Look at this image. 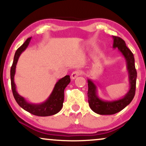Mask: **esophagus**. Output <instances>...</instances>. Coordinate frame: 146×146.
Segmentation results:
<instances>
[{
    "mask_svg": "<svg viewBox=\"0 0 146 146\" xmlns=\"http://www.w3.org/2000/svg\"><path fill=\"white\" fill-rule=\"evenodd\" d=\"M81 74V72L80 70H76L74 72H73L71 74V78L72 80H74L76 78H77L78 76Z\"/></svg>",
    "mask_w": 146,
    "mask_h": 146,
    "instance_id": "1",
    "label": "esophagus"
}]
</instances>
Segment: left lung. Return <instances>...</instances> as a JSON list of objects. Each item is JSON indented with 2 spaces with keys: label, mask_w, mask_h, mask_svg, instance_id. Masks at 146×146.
Wrapping results in <instances>:
<instances>
[{
  "label": "left lung",
  "mask_w": 146,
  "mask_h": 146,
  "mask_svg": "<svg viewBox=\"0 0 146 146\" xmlns=\"http://www.w3.org/2000/svg\"><path fill=\"white\" fill-rule=\"evenodd\" d=\"M113 48H117L124 58L128 74L129 88L121 98L113 100H106L99 97L98 88L92 80L88 78V98L92 110L100 115H111L116 113L129 104L135 96L137 72L135 68V60L133 53L126 46L125 41L118 36H112Z\"/></svg>",
  "instance_id": "1"
}]
</instances>
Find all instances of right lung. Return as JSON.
<instances>
[{"label": "right lung", "mask_w": 146, "mask_h": 146, "mask_svg": "<svg viewBox=\"0 0 146 146\" xmlns=\"http://www.w3.org/2000/svg\"><path fill=\"white\" fill-rule=\"evenodd\" d=\"M32 37L29 38L25 43L19 47L16 51L13 65L11 69V87L13 96L16 102L22 108L32 114L38 116H50L54 115L61 110L63 106L64 98V89L69 83L70 82V76L66 75L62 78L56 83L48 98L43 102L40 104H35L28 102L25 98L21 96L17 91V87L15 83V75L16 72V68L19 60L20 56L27 49L31 40Z\"/></svg>", "instance_id": "1"}]
</instances>
